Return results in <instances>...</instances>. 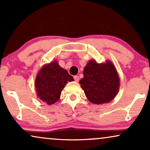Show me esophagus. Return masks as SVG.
Segmentation results:
<instances>
[{
	"label": "esophagus",
	"instance_id": "34e87169",
	"mask_svg": "<svg viewBox=\"0 0 150 150\" xmlns=\"http://www.w3.org/2000/svg\"><path fill=\"white\" fill-rule=\"evenodd\" d=\"M74 79L76 82H79V76H74Z\"/></svg>",
	"mask_w": 150,
	"mask_h": 150
}]
</instances>
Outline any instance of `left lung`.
Returning a JSON list of instances; mask_svg holds the SVG:
<instances>
[{
  "label": "left lung",
  "mask_w": 150,
  "mask_h": 150,
  "mask_svg": "<svg viewBox=\"0 0 150 150\" xmlns=\"http://www.w3.org/2000/svg\"><path fill=\"white\" fill-rule=\"evenodd\" d=\"M84 77L79 83L90 102L96 104L108 103L117 95L120 79L111 61L98 63L88 61L83 70Z\"/></svg>",
  "instance_id": "obj_1"
}]
</instances>
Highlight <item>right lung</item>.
<instances>
[{
	"label": "right lung",
	"instance_id": "1",
	"mask_svg": "<svg viewBox=\"0 0 150 150\" xmlns=\"http://www.w3.org/2000/svg\"><path fill=\"white\" fill-rule=\"evenodd\" d=\"M74 79L66 69L59 65L54 60L50 63L43 65L35 81L38 97L48 105L54 104L60 98L63 88L68 82Z\"/></svg>",
	"mask_w": 150,
	"mask_h": 150
}]
</instances>
